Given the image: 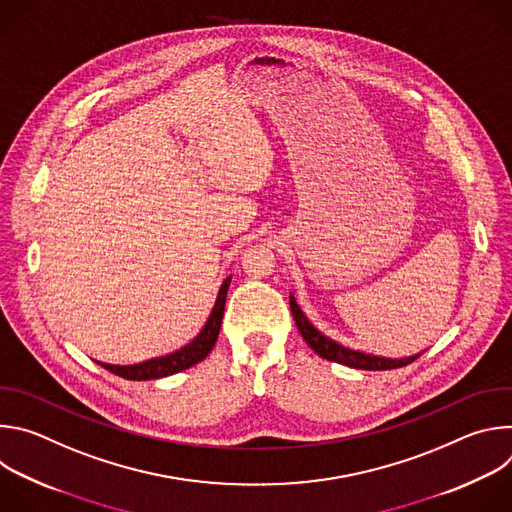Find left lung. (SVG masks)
I'll use <instances>...</instances> for the list:
<instances>
[{"mask_svg":"<svg viewBox=\"0 0 512 512\" xmlns=\"http://www.w3.org/2000/svg\"><path fill=\"white\" fill-rule=\"evenodd\" d=\"M289 308L291 314H294L296 326L302 334V338L306 340V344L322 358L330 360V362H338L344 364V367L350 369H360V371H391V369H399V367H407L409 362L417 360L423 352H417L413 356H405V358H387V356H377V354H367L362 350H352L346 348L342 344H338L336 340L324 336L302 312V308L298 306L296 298L289 296Z\"/></svg>","mask_w":512,"mask_h":512,"instance_id":"8db88e82","label":"left lung"}]
</instances>
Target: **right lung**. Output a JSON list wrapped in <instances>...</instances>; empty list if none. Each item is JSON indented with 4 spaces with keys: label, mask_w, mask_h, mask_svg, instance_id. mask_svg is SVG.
<instances>
[{
    "label": "right lung",
    "mask_w": 512,
    "mask_h": 512,
    "mask_svg": "<svg viewBox=\"0 0 512 512\" xmlns=\"http://www.w3.org/2000/svg\"><path fill=\"white\" fill-rule=\"evenodd\" d=\"M229 285H231V275L223 281L221 289H218L214 308H212L204 328L198 332V336L192 342H188L180 350H174L166 356H156V358H150V360H143V362H137V364H109V362H99V360L97 362L109 373H113L117 377H123L127 381L162 379V377H170V375H176L180 371H186V369L194 367V364H198L200 360H204L210 354V350H212V346L218 338V332H221Z\"/></svg>",
    "instance_id": "right-lung-1"
}]
</instances>
